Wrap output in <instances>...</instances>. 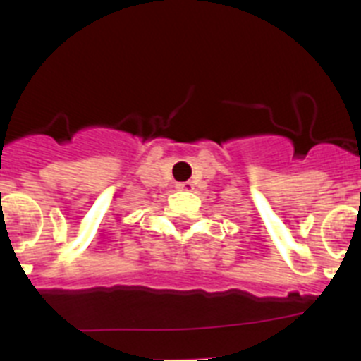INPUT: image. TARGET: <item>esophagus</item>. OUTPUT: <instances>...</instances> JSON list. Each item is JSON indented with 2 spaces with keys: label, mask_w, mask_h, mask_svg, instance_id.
Segmentation results:
<instances>
[{
  "label": "esophagus",
  "mask_w": 361,
  "mask_h": 361,
  "mask_svg": "<svg viewBox=\"0 0 361 361\" xmlns=\"http://www.w3.org/2000/svg\"><path fill=\"white\" fill-rule=\"evenodd\" d=\"M177 190L178 191H191L193 190V183L186 180V183H177Z\"/></svg>",
  "instance_id": "1"
}]
</instances>
